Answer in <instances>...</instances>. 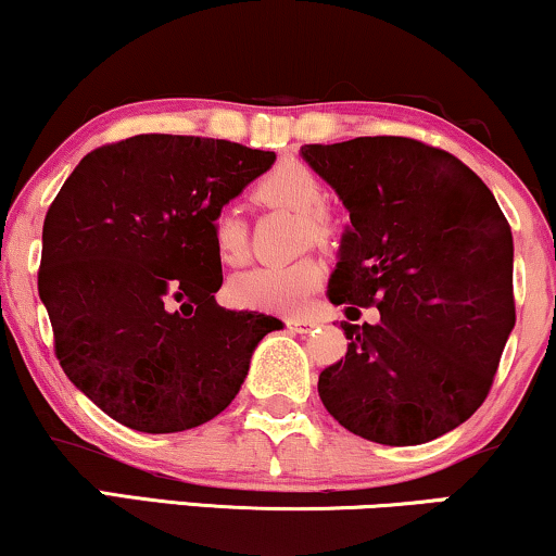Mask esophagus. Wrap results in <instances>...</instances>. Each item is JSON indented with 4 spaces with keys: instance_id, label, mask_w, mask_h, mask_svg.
Wrapping results in <instances>:
<instances>
[{
    "instance_id": "1",
    "label": "esophagus",
    "mask_w": 556,
    "mask_h": 556,
    "mask_svg": "<svg viewBox=\"0 0 556 556\" xmlns=\"http://www.w3.org/2000/svg\"><path fill=\"white\" fill-rule=\"evenodd\" d=\"M285 326L294 330V333H307V330H313L318 326V320L313 318H285Z\"/></svg>"
}]
</instances>
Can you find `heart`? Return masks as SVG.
Returning <instances> with one entry per match:
<instances>
[{"mask_svg":"<svg viewBox=\"0 0 556 556\" xmlns=\"http://www.w3.org/2000/svg\"><path fill=\"white\" fill-rule=\"evenodd\" d=\"M256 200L266 207L287 210L300 215L302 238H328L333 233V220L323 210L326 187L311 166L287 161L264 174L254 187ZM213 249L217 262L238 266L245 262V223L241 215L223 210L213 220ZM326 279V266L318 258L305 256L292 264L256 266L238 274L228 282V300L245 311L302 315L311 307L315 292Z\"/></svg>","mask_w":556,"mask_h":556,"instance_id":"obj_1","label":"heart"}]
</instances>
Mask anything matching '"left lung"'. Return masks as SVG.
Returning <instances> with one entry per match:
<instances>
[{
    "label": "left lung",
    "instance_id": "8db88e82",
    "mask_svg": "<svg viewBox=\"0 0 556 556\" xmlns=\"http://www.w3.org/2000/svg\"><path fill=\"white\" fill-rule=\"evenodd\" d=\"M302 159L351 217L330 302L379 311L341 323L346 359L320 371L323 405L375 444L439 439L484 403L516 326L508 220L472 168L420 140L313 143Z\"/></svg>",
    "mask_w": 556,
    "mask_h": 556
}]
</instances>
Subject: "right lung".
Masks as SVG:
<instances>
[{
  "instance_id": "right-lung-1",
  "label": "right lung",
  "mask_w": 556,
  "mask_h": 556,
  "mask_svg": "<svg viewBox=\"0 0 556 556\" xmlns=\"http://www.w3.org/2000/svg\"><path fill=\"white\" fill-rule=\"evenodd\" d=\"M274 159L149 132L94 149L63 181L43 223L38 292L61 369L117 424H207L238 395L256 343L282 328L215 300V215Z\"/></svg>"
}]
</instances>
